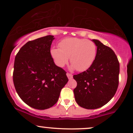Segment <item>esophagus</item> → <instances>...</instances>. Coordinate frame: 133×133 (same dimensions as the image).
<instances>
[{"label": "esophagus", "instance_id": "obj_1", "mask_svg": "<svg viewBox=\"0 0 133 133\" xmlns=\"http://www.w3.org/2000/svg\"><path fill=\"white\" fill-rule=\"evenodd\" d=\"M66 76H67V77H68V78L69 79H71L73 78V75L71 74H70V73H66Z\"/></svg>", "mask_w": 133, "mask_h": 133}]
</instances>
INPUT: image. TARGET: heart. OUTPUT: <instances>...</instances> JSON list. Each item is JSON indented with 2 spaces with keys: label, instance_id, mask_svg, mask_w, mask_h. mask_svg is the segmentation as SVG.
Wrapping results in <instances>:
<instances>
[{
  "label": "heart",
  "instance_id": "1",
  "mask_svg": "<svg viewBox=\"0 0 133 133\" xmlns=\"http://www.w3.org/2000/svg\"><path fill=\"white\" fill-rule=\"evenodd\" d=\"M59 47L50 49L51 57L59 67L65 66L70 57L71 69L83 71L91 66L96 58V46L91 40L66 38L59 43Z\"/></svg>",
  "mask_w": 133,
  "mask_h": 133
}]
</instances>
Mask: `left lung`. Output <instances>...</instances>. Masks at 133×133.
Wrapping results in <instances>:
<instances>
[{"label": "left lung", "instance_id": "1", "mask_svg": "<svg viewBox=\"0 0 133 133\" xmlns=\"http://www.w3.org/2000/svg\"><path fill=\"white\" fill-rule=\"evenodd\" d=\"M94 62L88 70L73 75L77 86L73 90L76 102L88 110L99 108L111 100L119 84V63L113 50L98 40Z\"/></svg>", "mask_w": 133, "mask_h": 133}]
</instances>
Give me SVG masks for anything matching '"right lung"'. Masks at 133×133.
<instances>
[{
  "instance_id": "obj_1",
  "label": "right lung",
  "mask_w": 133,
  "mask_h": 133,
  "mask_svg": "<svg viewBox=\"0 0 133 133\" xmlns=\"http://www.w3.org/2000/svg\"><path fill=\"white\" fill-rule=\"evenodd\" d=\"M54 39L47 35L28 42L15 58L13 81L17 94L37 110L53 107L68 81L66 71L57 66L51 57Z\"/></svg>"
}]
</instances>
